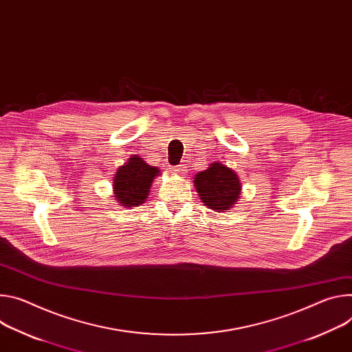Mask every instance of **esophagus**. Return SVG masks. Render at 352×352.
<instances>
[{
    "label": "esophagus",
    "mask_w": 352,
    "mask_h": 352,
    "mask_svg": "<svg viewBox=\"0 0 352 352\" xmlns=\"http://www.w3.org/2000/svg\"><path fill=\"white\" fill-rule=\"evenodd\" d=\"M171 171H173V173H178V174H185L186 170H185L184 166H178L177 168H171Z\"/></svg>",
    "instance_id": "34e87169"
}]
</instances>
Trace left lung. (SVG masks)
I'll list each match as a JSON object with an SVG mask.
<instances>
[{"label": "left lung", "mask_w": 352, "mask_h": 352, "mask_svg": "<svg viewBox=\"0 0 352 352\" xmlns=\"http://www.w3.org/2000/svg\"><path fill=\"white\" fill-rule=\"evenodd\" d=\"M194 184L202 202L216 212L229 210L241 190L236 173L220 163H213L208 170L197 174Z\"/></svg>", "instance_id": "1"}]
</instances>
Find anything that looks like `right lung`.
I'll list each match as a JSON object with an SVG mask.
<instances>
[{
  "label": "right lung",
  "instance_id": "right-lung-1",
  "mask_svg": "<svg viewBox=\"0 0 352 352\" xmlns=\"http://www.w3.org/2000/svg\"><path fill=\"white\" fill-rule=\"evenodd\" d=\"M158 168L148 166L140 157L133 155L129 163L122 166L113 178V190L116 201L122 206H138L148 197L150 186Z\"/></svg>",
  "mask_w": 352,
  "mask_h": 352
}]
</instances>
